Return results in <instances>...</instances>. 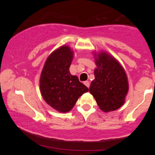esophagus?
Segmentation results:
<instances>
[{
	"label": "esophagus",
	"instance_id": "esophagus-1",
	"mask_svg": "<svg viewBox=\"0 0 155 155\" xmlns=\"http://www.w3.org/2000/svg\"><path fill=\"white\" fill-rule=\"evenodd\" d=\"M84 85H86L87 87H90V82H89L88 81H84Z\"/></svg>",
	"mask_w": 155,
	"mask_h": 155
}]
</instances>
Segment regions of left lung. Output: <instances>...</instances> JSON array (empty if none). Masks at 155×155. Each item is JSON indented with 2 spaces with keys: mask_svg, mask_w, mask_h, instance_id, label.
<instances>
[{
  "mask_svg": "<svg viewBox=\"0 0 155 155\" xmlns=\"http://www.w3.org/2000/svg\"><path fill=\"white\" fill-rule=\"evenodd\" d=\"M94 80L91 82L90 94L101 111L109 112L124 105L128 92L126 73L120 63L106 51L94 52Z\"/></svg>",
  "mask_w": 155,
  "mask_h": 155,
  "instance_id": "obj_1",
  "label": "left lung"
}]
</instances>
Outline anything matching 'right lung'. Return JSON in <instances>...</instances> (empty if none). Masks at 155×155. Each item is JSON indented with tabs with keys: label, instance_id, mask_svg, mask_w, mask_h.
Returning <instances> with one entry per match:
<instances>
[{
	"label": "right lung",
	"instance_id": "obj_1",
	"mask_svg": "<svg viewBox=\"0 0 155 155\" xmlns=\"http://www.w3.org/2000/svg\"><path fill=\"white\" fill-rule=\"evenodd\" d=\"M74 52L67 45L54 51L46 58L39 80V87L44 101L61 113H67L78 98L89 89L72 75L69 68Z\"/></svg>",
	"mask_w": 155,
	"mask_h": 155
}]
</instances>
